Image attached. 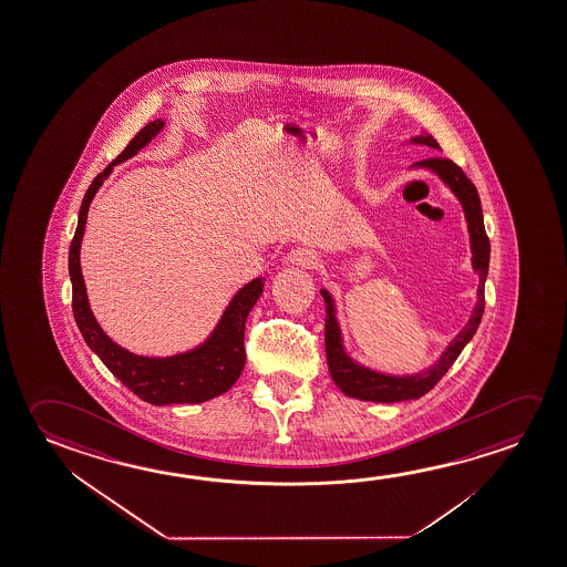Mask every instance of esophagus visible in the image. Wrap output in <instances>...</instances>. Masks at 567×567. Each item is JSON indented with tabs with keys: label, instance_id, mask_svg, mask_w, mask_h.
I'll use <instances>...</instances> for the list:
<instances>
[{
	"label": "esophagus",
	"instance_id": "34e87169",
	"mask_svg": "<svg viewBox=\"0 0 567 567\" xmlns=\"http://www.w3.org/2000/svg\"><path fill=\"white\" fill-rule=\"evenodd\" d=\"M288 261L297 265V267H302V269H315V267H318V262H320V257H318V252L315 249L297 247V249L288 252Z\"/></svg>",
	"mask_w": 567,
	"mask_h": 567
}]
</instances>
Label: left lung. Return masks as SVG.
Listing matches in <instances>:
<instances>
[{"instance_id":"left-lung-1","label":"left lung","mask_w":567,"mask_h":567,"mask_svg":"<svg viewBox=\"0 0 567 567\" xmlns=\"http://www.w3.org/2000/svg\"><path fill=\"white\" fill-rule=\"evenodd\" d=\"M412 143L440 148L437 141L427 133L414 137ZM414 166L436 173L452 188L453 194L457 196V200L462 202L465 219H467V229H470L473 269L480 275L477 305L473 308L470 322L465 323V328L453 338L452 343L445 349L444 355L437 359L434 365L430 367L427 371L416 373V375L394 377L377 373L373 369L358 365L353 359L349 358L346 349H343V341H341L340 326L336 320V306H333L330 292L322 290L323 302H326V355H328L330 375L343 394H348L351 399H359V401L401 402L424 396L447 373V369L455 363V359L460 358L463 348L470 343L471 338L475 336V331L480 328L481 318L485 312V280H487L491 244H488L487 231H485V224H483V212H481L477 188L465 176L462 168L450 158H424Z\"/></svg>"}]
</instances>
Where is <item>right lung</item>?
Instances as JSON below:
<instances>
[{
    "mask_svg": "<svg viewBox=\"0 0 567 567\" xmlns=\"http://www.w3.org/2000/svg\"><path fill=\"white\" fill-rule=\"evenodd\" d=\"M165 122L155 120L123 148L112 165L92 181L80 206L79 226L72 237L69 252L70 282H72V312L87 348L104 361V365L117 377L141 401L163 406V404H198L209 401L229 391L236 383L245 365V322L257 298L261 297L262 279L247 282L221 316L216 330L208 340L192 351L178 353L173 358H143L135 355L105 336L96 318L90 310L86 287L80 269V244L86 226L87 208L105 176L112 173L114 165L137 155L148 141L163 130Z\"/></svg>",
    "mask_w": 567,
    "mask_h": 567,
    "instance_id": "obj_1",
    "label": "right lung"
}]
</instances>
